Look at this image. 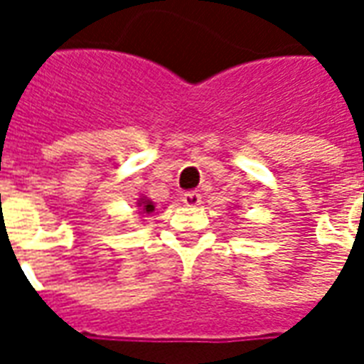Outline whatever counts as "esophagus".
<instances>
[{
  "label": "esophagus",
  "instance_id": "1",
  "mask_svg": "<svg viewBox=\"0 0 364 364\" xmlns=\"http://www.w3.org/2000/svg\"><path fill=\"white\" fill-rule=\"evenodd\" d=\"M181 200L185 206H198L200 205V195H198L197 191H189V193L183 195Z\"/></svg>",
  "mask_w": 364,
  "mask_h": 364
}]
</instances>
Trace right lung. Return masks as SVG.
<instances>
[{
	"label": "right lung",
	"instance_id": "right-lung-1",
	"mask_svg": "<svg viewBox=\"0 0 364 364\" xmlns=\"http://www.w3.org/2000/svg\"><path fill=\"white\" fill-rule=\"evenodd\" d=\"M138 206H140V210H142V214H151L154 210H156V206H154V203H151L150 198L142 197L140 200H138Z\"/></svg>",
	"mask_w": 364,
	"mask_h": 364
}]
</instances>
